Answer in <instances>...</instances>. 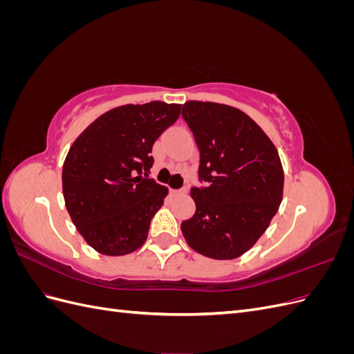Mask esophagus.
<instances>
[{
    "label": "esophagus",
    "mask_w": 354,
    "mask_h": 354,
    "mask_svg": "<svg viewBox=\"0 0 354 354\" xmlns=\"http://www.w3.org/2000/svg\"><path fill=\"white\" fill-rule=\"evenodd\" d=\"M186 189H171V195L173 196H178V195H183V194H186Z\"/></svg>",
    "instance_id": "esophagus-1"
}]
</instances>
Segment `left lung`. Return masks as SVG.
Wrapping results in <instances>:
<instances>
[{
	"mask_svg": "<svg viewBox=\"0 0 354 354\" xmlns=\"http://www.w3.org/2000/svg\"><path fill=\"white\" fill-rule=\"evenodd\" d=\"M181 116L199 149L192 187L196 211L181 223L186 242L214 260L248 251L279 209L283 171L274 145L248 115L227 104L187 102Z\"/></svg>",
	"mask_w": 354,
	"mask_h": 354,
	"instance_id": "left-lung-1",
	"label": "left lung"
}]
</instances>
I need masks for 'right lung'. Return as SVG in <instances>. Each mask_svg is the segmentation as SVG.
<instances>
[{
  "mask_svg": "<svg viewBox=\"0 0 354 354\" xmlns=\"http://www.w3.org/2000/svg\"><path fill=\"white\" fill-rule=\"evenodd\" d=\"M180 111L181 104L164 102L120 106L71 146L62 171L63 196L73 224L95 251L125 255L145 243L168 194L147 178L152 146Z\"/></svg>",
  "mask_w": 354,
  "mask_h": 354,
  "instance_id": "add662e5",
  "label": "right lung"
}]
</instances>
